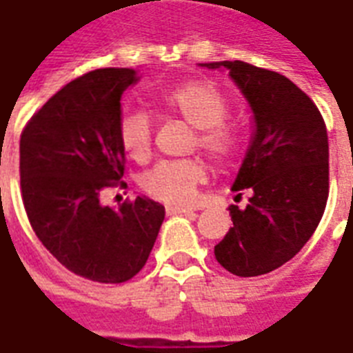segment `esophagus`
Returning <instances> with one entry per match:
<instances>
[{
    "label": "esophagus",
    "instance_id": "34e87169",
    "mask_svg": "<svg viewBox=\"0 0 353 353\" xmlns=\"http://www.w3.org/2000/svg\"><path fill=\"white\" fill-rule=\"evenodd\" d=\"M195 210L193 208H185V206H173V204H168L165 206V214L168 215H180V214H193Z\"/></svg>",
    "mask_w": 353,
    "mask_h": 353
}]
</instances>
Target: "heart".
<instances>
[{
  "mask_svg": "<svg viewBox=\"0 0 353 353\" xmlns=\"http://www.w3.org/2000/svg\"><path fill=\"white\" fill-rule=\"evenodd\" d=\"M162 105L169 112L199 128V145L219 163H228L236 157L239 139L225 117L228 105L214 84L190 81L174 86L162 95ZM119 145L127 157L136 162H145L151 154L152 123L143 112H125L117 125ZM206 179V165L199 158L162 160L143 173L141 188L145 193L169 204H185L195 195L196 185Z\"/></svg>",
  "mask_w": 353,
  "mask_h": 353,
  "instance_id": "obj_1",
  "label": "heart"
}]
</instances>
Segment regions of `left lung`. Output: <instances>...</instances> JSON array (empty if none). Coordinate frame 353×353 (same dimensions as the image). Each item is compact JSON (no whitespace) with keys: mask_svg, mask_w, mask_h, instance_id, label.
I'll return each instance as SVG.
<instances>
[{"mask_svg":"<svg viewBox=\"0 0 353 353\" xmlns=\"http://www.w3.org/2000/svg\"><path fill=\"white\" fill-rule=\"evenodd\" d=\"M223 70L252 112V134L232 191L234 226L215 245V259L243 278L267 274L294 258L319 226L327 201V132L315 103L280 73L243 60L199 64ZM237 199L241 196L236 195Z\"/></svg>","mask_w":353,"mask_h":353,"instance_id":"8db88e82","label":"left lung"}]
</instances>
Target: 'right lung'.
<instances>
[{
	"instance_id": "right-lung-1",
	"label": "right lung",
	"mask_w": 353,
	"mask_h": 353,
	"mask_svg": "<svg viewBox=\"0 0 353 353\" xmlns=\"http://www.w3.org/2000/svg\"><path fill=\"white\" fill-rule=\"evenodd\" d=\"M139 81L132 68H105L60 88L31 117L20 139L21 196L42 245L75 274L121 283L147 263L165 217L138 195L119 208L101 193L123 176L121 95Z\"/></svg>"
}]
</instances>
